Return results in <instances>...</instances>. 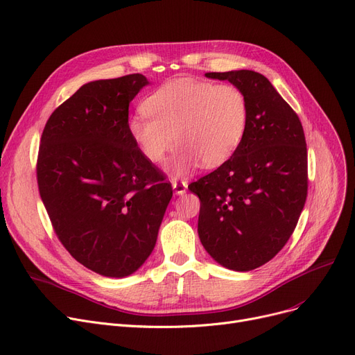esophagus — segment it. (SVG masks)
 <instances>
[{"label":"esophagus","mask_w":355,"mask_h":355,"mask_svg":"<svg viewBox=\"0 0 355 355\" xmlns=\"http://www.w3.org/2000/svg\"><path fill=\"white\" fill-rule=\"evenodd\" d=\"M187 187H189L187 181H184V180H174V181H173V189H174L175 194H178V196L186 194Z\"/></svg>","instance_id":"1"}]
</instances>
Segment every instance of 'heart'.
I'll use <instances>...</instances> for the list:
<instances>
[{
	"label": "heart",
	"mask_w": 355,
	"mask_h": 355,
	"mask_svg": "<svg viewBox=\"0 0 355 355\" xmlns=\"http://www.w3.org/2000/svg\"><path fill=\"white\" fill-rule=\"evenodd\" d=\"M144 112L146 116L135 114L128 121L132 139L152 164L162 162L175 142V175L198 162L205 168L222 165L234 155L248 126V101L234 84L169 81L145 100Z\"/></svg>",
	"instance_id": "heart-1"
}]
</instances>
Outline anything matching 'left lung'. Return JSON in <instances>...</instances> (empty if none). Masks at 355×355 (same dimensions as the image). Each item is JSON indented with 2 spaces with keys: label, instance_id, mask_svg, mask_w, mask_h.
<instances>
[{
  "label": "left lung",
  "instance_id": "obj_1",
  "mask_svg": "<svg viewBox=\"0 0 355 355\" xmlns=\"http://www.w3.org/2000/svg\"><path fill=\"white\" fill-rule=\"evenodd\" d=\"M206 76L243 92L248 126L234 155L189 186L200 198L198 236L220 266L251 271L282 251L304 207V132L264 75L241 69Z\"/></svg>",
  "mask_w": 355,
  "mask_h": 355
}]
</instances>
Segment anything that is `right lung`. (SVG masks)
Segmentation results:
<instances>
[{"instance_id":"right-lung-1","label":"right lung","mask_w":355,"mask_h":355,"mask_svg":"<svg viewBox=\"0 0 355 355\" xmlns=\"http://www.w3.org/2000/svg\"><path fill=\"white\" fill-rule=\"evenodd\" d=\"M148 84L142 73L88 83L42 133L37 186L55 234L104 277L130 275L145 263L173 197L128 129L129 104Z\"/></svg>"}]
</instances>
